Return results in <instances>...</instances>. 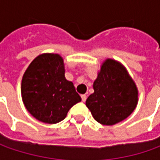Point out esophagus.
<instances>
[{
	"instance_id": "obj_1",
	"label": "esophagus",
	"mask_w": 160,
	"mask_h": 160,
	"mask_svg": "<svg viewBox=\"0 0 160 160\" xmlns=\"http://www.w3.org/2000/svg\"><path fill=\"white\" fill-rule=\"evenodd\" d=\"M81 98H82V102H85V101H86L87 96H86V95H85V94L81 95Z\"/></svg>"
}]
</instances>
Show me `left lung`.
I'll use <instances>...</instances> for the list:
<instances>
[{"label": "left lung", "instance_id": "8db88e82", "mask_svg": "<svg viewBox=\"0 0 160 160\" xmlns=\"http://www.w3.org/2000/svg\"><path fill=\"white\" fill-rule=\"evenodd\" d=\"M94 93L86 106L96 121L113 125L128 118L138 104V91L128 71L119 62L106 59L93 83Z\"/></svg>", "mask_w": 160, "mask_h": 160}]
</instances>
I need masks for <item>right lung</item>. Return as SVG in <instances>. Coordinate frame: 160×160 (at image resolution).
Returning <instances> with one entry per match:
<instances>
[{
    "instance_id": "obj_1",
    "label": "right lung",
    "mask_w": 160,
    "mask_h": 160,
    "mask_svg": "<svg viewBox=\"0 0 160 160\" xmlns=\"http://www.w3.org/2000/svg\"><path fill=\"white\" fill-rule=\"evenodd\" d=\"M62 57L44 53L28 65L22 80V98L34 118L46 124L63 120L69 109L81 102L73 82L64 76Z\"/></svg>"
}]
</instances>
